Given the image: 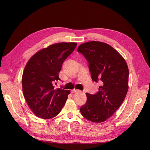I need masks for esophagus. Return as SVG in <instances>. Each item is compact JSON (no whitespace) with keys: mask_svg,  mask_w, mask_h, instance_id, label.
Wrapping results in <instances>:
<instances>
[{"mask_svg":"<svg viewBox=\"0 0 150 150\" xmlns=\"http://www.w3.org/2000/svg\"><path fill=\"white\" fill-rule=\"evenodd\" d=\"M79 90H78L74 89L73 90L71 91V93H77V92H79Z\"/></svg>","mask_w":150,"mask_h":150,"instance_id":"34e87169","label":"esophagus"}]
</instances>
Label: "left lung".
<instances>
[{
    "mask_svg": "<svg viewBox=\"0 0 150 150\" xmlns=\"http://www.w3.org/2000/svg\"><path fill=\"white\" fill-rule=\"evenodd\" d=\"M89 63L93 81L101 85L96 94L86 93L87 101L80 108L87 120L101 123L108 120L124 101L129 86V69L125 59L109 45L91 41L78 47Z\"/></svg>",
    "mask_w": 150,
    "mask_h": 150,
    "instance_id": "left-lung-1",
    "label": "left lung"
}]
</instances>
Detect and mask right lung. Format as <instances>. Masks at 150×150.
<instances>
[{"mask_svg":"<svg viewBox=\"0 0 150 150\" xmlns=\"http://www.w3.org/2000/svg\"><path fill=\"white\" fill-rule=\"evenodd\" d=\"M76 42H59L35 53L28 61L22 76L23 91L31 111L36 116L48 119L57 116L71 93L54 88L60 80L63 62L74 50Z\"/></svg>","mask_w":150,"mask_h":150,"instance_id":"add662e5","label":"right lung"}]
</instances>
